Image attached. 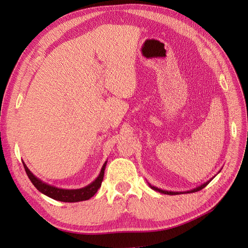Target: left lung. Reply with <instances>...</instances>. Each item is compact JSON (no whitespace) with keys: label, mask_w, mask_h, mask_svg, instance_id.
Segmentation results:
<instances>
[{"label":"left lung","mask_w":248,"mask_h":248,"mask_svg":"<svg viewBox=\"0 0 248 248\" xmlns=\"http://www.w3.org/2000/svg\"><path fill=\"white\" fill-rule=\"evenodd\" d=\"M218 172H220V170ZM215 177V176H213ZM212 177V178H213ZM212 178H210L209 181H207L206 183H204V184H202V185H200V186H196L195 189H193V190H190V191H186V192H172V191H165V190H162V189H159V187H157V186H152L151 184H149V186H150V187L151 189H153L154 191H157V192H159V193H161V194H166V195H179V194H186V193H194V192H198V191H200V190H202L203 187H205L210 182H211V179Z\"/></svg>","instance_id":"1"}]
</instances>
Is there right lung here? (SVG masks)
I'll list each match as a JSON object with an SVG mask.
<instances>
[{
  "label": "right lung",
  "mask_w": 248,
  "mask_h": 248,
  "mask_svg": "<svg viewBox=\"0 0 248 248\" xmlns=\"http://www.w3.org/2000/svg\"><path fill=\"white\" fill-rule=\"evenodd\" d=\"M25 172H27L30 181L32 183V185L37 187V190L41 192L42 194H44L48 197L52 198L57 201H62V202H80V201H85L88 200L93 196L95 195L97 190L100 187L102 179H104V174H105V169L106 165L108 163V161H106L104 165L101 167L100 172L98 176L93 181L91 184L88 186L81 187V189H73V190H67V189H61V187H56L54 186L48 185L41 181L40 178H38L35 174H33L31 170L28 168V166L24 164V162H22Z\"/></svg>",
  "instance_id": "1"
}]
</instances>
